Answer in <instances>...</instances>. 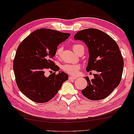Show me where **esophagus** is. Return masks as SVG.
I'll return each instance as SVG.
<instances>
[{
  "label": "esophagus",
  "instance_id": "obj_1",
  "mask_svg": "<svg viewBox=\"0 0 134 134\" xmlns=\"http://www.w3.org/2000/svg\"><path fill=\"white\" fill-rule=\"evenodd\" d=\"M75 79H76V76H69V79L71 80H75Z\"/></svg>",
  "mask_w": 134,
  "mask_h": 134
}]
</instances>
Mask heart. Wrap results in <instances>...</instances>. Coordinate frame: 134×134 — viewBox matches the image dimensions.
Wrapping results in <instances>:
<instances>
[{
    "mask_svg": "<svg viewBox=\"0 0 134 134\" xmlns=\"http://www.w3.org/2000/svg\"><path fill=\"white\" fill-rule=\"evenodd\" d=\"M72 49L73 50L77 53L79 54L81 50L84 49V46L80 44H75L72 46ZM63 50V47L62 46H59L56 48V50L55 52V55L56 58H60L61 55H62V52ZM80 66L79 64H65L62 66V70L65 71L66 73L72 75H75L78 74V71L80 70Z\"/></svg>",
    "mask_w": 134,
    "mask_h": 134,
    "instance_id": "b5f03b06",
    "label": "heart"
}]
</instances>
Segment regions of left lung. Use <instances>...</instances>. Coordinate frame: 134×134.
Wrapping results in <instances>:
<instances>
[{
  "instance_id": "left-lung-1",
  "label": "left lung",
  "mask_w": 134,
  "mask_h": 134,
  "mask_svg": "<svg viewBox=\"0 0 134 134\" xmlns=\"http://www.w3.org/2000/svg\"><path fill=\"white\" fill-rule=\"evenodd\" d=\"M74 38L84 41L89 48L87 71L97 72L93 79L85 78L88 86L82 93L93 100L106 98L118 87L122 78L124 62L118 44L111 36L94 28L78 32Z\"/></svg>"
}]
</instances>
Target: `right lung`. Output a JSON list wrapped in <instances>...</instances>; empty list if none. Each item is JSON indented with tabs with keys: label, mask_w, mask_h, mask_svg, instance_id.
<instances>
[{
	"label": "right lung",
	"mask_w": 134,
	"mask_h": 134,
	"mask_svg": "<svg viewBox=\"0 0 134 134\" xmlns=\"http://www.w3.org/2000/svg\"><path fill=\"white\" fill-rule=\"evenodd\" d=\"M47 28L35 31L18 46L13 61V70L19 90L36 103L50 100L57 94L63 83L68 79L64 72L56 74L59 67L52 60L58 46L69 37ZM46 70L54 72L48 77Z\"/></svg>",
	"instance_id": "right-lung-1"
}]
</instances>
